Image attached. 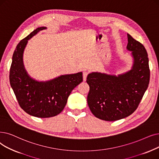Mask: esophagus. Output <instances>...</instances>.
Returning <instances> with one entry per match:
<instances>
[{
  "label": "esophagus",
  "mask_w": 159,
  "mask_h": 159,
  "mask_svg": "<svg viewBox=\"0 0 159 159\" xmlns=\"http://www.w3.org/2000/svg\"><path fill=\"white\" fill-rule=\"evenodd\" d=\"M88 74V73L86 72V71L83 72V80H84V81H85L86 80V77H87Z\"/></svg>",
  "instance_id": "1"
}]
</instances>
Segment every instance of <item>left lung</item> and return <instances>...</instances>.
<instances>
[{
    "instance_id": "1",
    "label": "left lung",
    "mask_w": 159,
    "mask_h": 159,
    "mask_svg": "<svg viewBox=\"0 0 159 159\" xmlns=\"http://www.w3.org/2000/svg\"><path fill=\"white\" fill-rule=\"evenodd\" d=\"M127 49L131 52V70L119 74L89 73L88 105L92 114L102 120H119L132 114L148 89L150 71L147 51L143 45L128 34Z\"/></svg>"
}]
</instances>
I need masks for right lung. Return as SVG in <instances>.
Returning <instances> with one entry per match:
<instances>
[{"instance_id":"obj_1","label":"right lung","mask_w":159,"mask_h":159,"mask_svg":"<svg viewBox=\"0 0 159 159\" xmlns=\"http://www.w3.org/2000/svg\"><path fill=\"white\" fill-rule=\"evenodd\" d=\"M38 27L17 45L12 57L10 82L20 107L31 116L40 118L59 114L64 108L73 89L82 82V72L60 75L47 81L32 79L23 64V52L28 40L39 31Z\"/></svg>"}]
</instances>
